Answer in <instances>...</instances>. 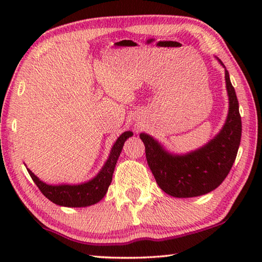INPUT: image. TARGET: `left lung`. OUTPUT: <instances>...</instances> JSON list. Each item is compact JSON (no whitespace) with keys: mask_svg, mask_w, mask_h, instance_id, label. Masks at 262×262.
I'll return each instance as SVG.
<instances>
[{"mask_svg":"<svg viewBox=\"0 0 262 262\" xmlns=\"http://www.w3.org/2000/svg\"><path fill=\"white\" fill-rule=\"evenodd\" d=\"M219 61L224 67L223 62ZM225 82L229 96L227 121L205 147L186 155H172L150 135L140 134L156 183L171 196L194 198L209 193L223 183L231 170L241 144L242 118L236 91L227 69Z\"/></svg>","mask_w":262,"mask_h":262,"instance_id":"left-lung-1","label":"left lung"}]
</instances>
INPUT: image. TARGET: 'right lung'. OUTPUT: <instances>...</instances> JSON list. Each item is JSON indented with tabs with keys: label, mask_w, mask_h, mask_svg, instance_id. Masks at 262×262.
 I'll return each instance as SVG.
<instances>
[{
	"label": "right lung",
	"mask_w": 262,
	"mask_h": 262,
	"mask_svg": "<svg viewBox=\"0 0 262 262\" xmlns=\"http://www.w3.org/2000/svg\"><path fill=\"white\" fill-rule=\"evenodd\" d=\"M133 136L132 132H125L118 137L111 150L110 157L105 165L94 179L81 185H48L29 171V174L38 186L40 192L53 203L63 207H88L99 202L105 196L108 186L112 181L115 164L120 156L123 143L127 139Z\"/></svg>",
	"instance_id": "1"
}]
</instances>
